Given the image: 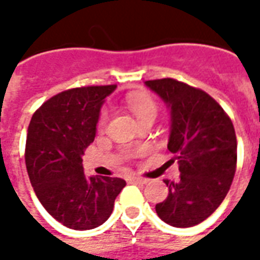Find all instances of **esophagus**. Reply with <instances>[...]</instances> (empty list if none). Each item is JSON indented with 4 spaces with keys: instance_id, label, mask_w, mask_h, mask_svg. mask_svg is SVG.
Segmentation results:
<instances>
[{
    "instance_id": "obj_1",
    "label": "esophagus",
    "mask_w": 260,
    "mask_h": 260,
    "mask_svg": "<svg viewBox=\"0 0 260 260\" xmlns=\"http://www.w3.org/2000/svg\"><path fill=\"white\" fill-rule=\"evenodd\" d=\"M129 181L131 182H134V184H142V185L147 182V180H145V178H139V177H132Z\"/></svg>"
}]
</instances>
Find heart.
Listing matches in <instances>:
<instances>
[{"mask_svg":"<svg viewBox=\"0 0 260 260\" xmlns=\"http://www.w3.org/2000/svg\"><path fill=\"white\" fill-rule=\"evenodd\" d=\"M128 107L131 111L135 114L138 121L146 117H156L157 114V106L153 102L152 97L146 96V94H134V96L128 97ZM108 121V111L104 110L100 114L99 118V129H103Z\"/></svg>","mask_w":260,"mask_h":260,"instance_id":"obj_1","label":"heart"}]
</instances>
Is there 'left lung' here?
I'll use <instances>...</instances> for the list:
<instances>
[{"label":"left lung","instance_id":"obj_1","mask_svg":"<svg viewBox=\"0 0 260 260\" xmlns=\"http://www.w3.org/2000/svg\"><path fill=\"white\" fill-rule=\"evenodd\" d=\"M170 113L169 150L177 154L180 180L164 181L169 196L156 213L173 227H192L212 214L227 195L237 167L231 119L206 91L166 78L147 80Z\"/></svg>","mask_w":260,"mask_h":260}]
</instances>
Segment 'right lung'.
Here are the masks:
<instances>
[{"label":"right lung","mask_w":260,"mask_h":260,"mask_svg":"<svg viewBox=\"0 0 260 260\" xmlns=\"http://www.w3.org/2000/svg\"><path fill=\"white\" fill-rule=\"evenodd\" d=\"M115 85L62 91L33 114L26 138V169L44 209L72 230L102 225L126 185L121 178L86 175L82 156L94 141L103 103Z\"/></svg>","instance_id":"right-lung-1"}]
</instances>
